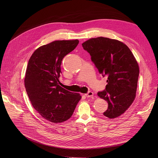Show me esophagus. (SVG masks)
<instances>
[{
    "mask_svg": "<svg viewBox=\"0 0 158 158\" xmlns=\"http://www.w3.org/2000/svg\"><path fill=\"white\" fill-rule=\"evenodd\" d=\"M86 97H93L94 96V92H88L87 94H85Z\"/></svg>",
    "mask_w": 158,
    "mask_h": 158,
    "instance_id": "esophagus-1",
    "label": "esophagus"
}]
</instances>
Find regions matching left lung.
Listing matches in <instances>:
<instances>
[{"label":"left lung","mask_w":158,"mask_h":158,"mask_svg":"<svg viewBox=\"0 0 158 158\" xmlns=\"http://www.w3.org/2000/svg\"><path fill=\"white\" fill-rule=\"evenodd\" d=\"M82 45L99 73L107 77L106 89L97 94L108 103L104 115L110 119L119 117L136 97L139 70L134 55L126 44L108 38H91Z\"/></svg>","instance_id":"1"}]
</instances>
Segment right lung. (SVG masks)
I'll list each match as a JSON object with an SVG mask.
<instances>
[{"label": "right lung", "instance_id": "right-lung-1", "mask_svg": "<svg viewBox=\"0 0 158 158\" xmlns=\"http://www.w3.org/2000/svg\"><path fill=\"white\" fill-rule=\"evenodd\" d=\"M78 44V40L52 41L38 48L29 60L24 79L27 95L35 110L51 122L69 119L81 98L59 85L61 61Z\"/></svg>", "mask_w": 158, "mask_h": 158}]
</instances>
